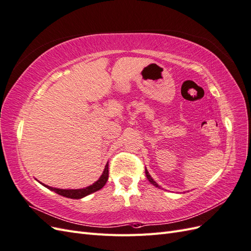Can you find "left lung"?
<instances>
[{
	"label": "left lung",
	"instance_id": "left-lung-1",
	"mask_svg": "<svg viewBox=\"0 0 251 251\" xmlns=\"http://www.w3.org/2000/svg\"><path fill=\"white\" fill-rule=\"evenodd\" d=\"M146 175H147V178H148V180H149V181H150V182H151V184H153V185H155V186H156V187H159V185H158V184H157V183H156V182H155V181H154V179H153V178H151V175H150V174H149V172H148V170H146Z\"/></svg>",
	"mask_w": 251,
	"mask_h": 251
}]
</instances>
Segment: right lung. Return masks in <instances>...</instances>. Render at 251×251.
Segmentation results:
<instances>
[{"instance_id": "obj_1", "label": "right lung", "mask_w": 251, "mask_h": 251, "mask_svg": "<svg viewBox=\"0 0 251 251\" xmlns=\"http://www.w3.org/2000/svg\"><path fill=\"white\" fill-rule=\"evenodd\" d=\"M108 178H109V166L108 164L105 165L104 168V171L102 173L101 176L100 177V179H98L96 182H94V183L92 185H90L86 188H80V189H60V188H54V187H51V186H48V185H45L43 184L44 186H46L47 188H49L50 191L54 192L60 196H64L66 197V198H70V199H81L83 198V197H86L90 194L92 193H95L97 191H100V189H101L104 184L107 183L108 181Z\"/></svg>"}]
</instances>
